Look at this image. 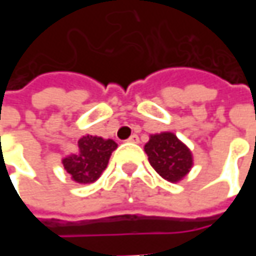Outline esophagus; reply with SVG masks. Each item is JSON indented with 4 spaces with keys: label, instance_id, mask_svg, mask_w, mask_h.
Here are the masks:
<instances>
[{
    "label": "esophagus",
    "instance_id": "obj_1",
    "mask_svg": "<svg viewBox=\"0 0 256 256\" xmlns=\"http://www.w3.org/2000/svg\"><path fill=\"white\" fill-rule=\"evenodd\" d=\"M128 141V142H133V144H137V142L140 141L138 136H137V134H133V136H132V137H130Z\"/></svg>",
    "mask_w": 256,
    "mask_h": 256
}]
</instances>
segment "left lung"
<instances>
[{
    "instance_id": "8db88e82",
    "label": "left lung",
    "mask_w": 256,
    "mask_h": 256,
    "mask_svg": "<svg viewBox=\"0 0 256 256\" xmlns=\"http://www.w3.org/2000/svg\"><path fill=\"white\" fill-rule=\"evenodd\" d=\"M144 150L150 166L168 182H180L193 167L190 150L172 132L150 134Z\"/></svg>"
}]
</instances>
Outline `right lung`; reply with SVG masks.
Instances as JSON below:
<instances>
[{"instance_id": "right-lung-1", "label": "right lung", "mask_w": 256, "mask_h": 256, "mask_svg": "<svg viewBox=\"0 0 256 256\" xmlns=\"http://www.w3.org/2000/svg\"><path fill=\"white\" fill-rule=\"evenodd\" d=\"M116 148L118 144L114 140L86 134L78 140L76 154L66 156L62 163L72 181L93 184L101 177L108 166L112 152Z\"/></svg>"}]
</instances>
